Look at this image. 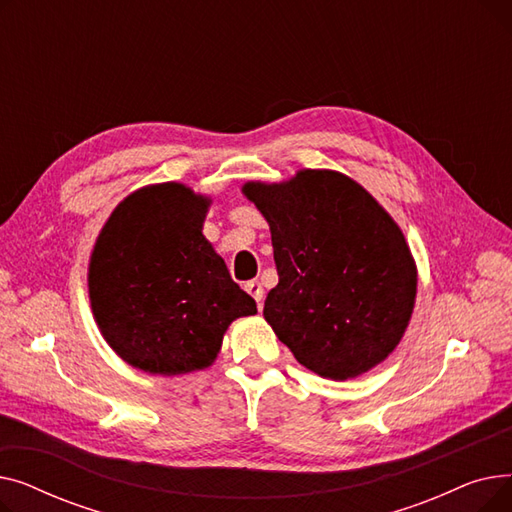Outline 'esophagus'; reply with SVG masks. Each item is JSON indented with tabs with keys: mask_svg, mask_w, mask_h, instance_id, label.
Here are the masks:
<instances>
[{
	"mask_svg": "<svg viewBox=\"0 0 512 512\" xmlns=\"http://www.w3.org/2000/svg\"><path fill=\"white\" fill-rule=\"evenodd\" d=\"M245 290L257 301V307L261 309V303H263V286H261V282L259 280H249L245 284Z\"/></svg>",
	"mask_w": 512,
	"mask_h": 512,
	"instance_id": "obj_1",
	"label": "esophagus"
}]
</instances>
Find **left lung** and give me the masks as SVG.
Segmentation results:
<instances>
[{
	"mask_svg": "<svg viewBox=\"0 0 512 512\" xmlns=\"http://www.w3.org/2000/svg\"><path fill=\"white\" fill-rule=\"evenodd\" d=\"M242 195L272 230L280 280L263 317L294 359L336 382L388 359L417 297V265L392 215L336 170L249 180Z\"/></svg>",
	"mask_w": 512,
	"mask_h": 512,
	"instance_id": "8db88e82",
	"label": "left lung"
}]
</instances>
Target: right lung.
Listing matches in <instances>:
<instances>
[{"label":"right lung","mask_w":512,"mask_h":512,"mask_svg":"<svg viewBox=\"0 0 512 512\" xmlns=\"http://www.w3.org/2000/svg\"><path fill=\"white\" fill-rule=\"evenodd\" d=\"M211 197L159 182L124 197L89 259V301L103 340L128 365L182 375L213 365L228 326L257 313L203 236Z\"/></svg>","instance_id":"1"}]
</instances>
